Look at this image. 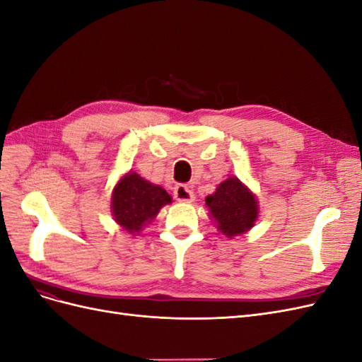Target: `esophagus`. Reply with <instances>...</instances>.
Wrapping results in <instances>:
<instances>
[{"instance_id":"esophagus-1","label":"esophagus","mask_w":362,"mask_h":362,"mask_svg":"<svg viewBox=\"0 0 362 362\" xmlns=\"http://www.w3.org/2000/svg\"><path fill=\"white\" fill-rule=\"evenodd\" d=\"M175 199L180 202H192L194 199V193L189 184H178L173 189Z\"/></svg>"}]
</instances>
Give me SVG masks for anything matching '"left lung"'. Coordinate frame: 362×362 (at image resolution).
I'll return each mask as SVG.
<instances>
[{"mask_svg": "<svg viewBox=\"0 0 362 362\" xmlns=\"http://www.w3.org/2000/svg\"><path fill=\"white\" fill-rule=\"evenodd\" d=\"M206 206L216 218L221 233L234 237L246 233L254 226L258 216V205L252 194L237 178H228L206 196Z\"/></svg>", "mask_w": 362, "mask_h": 362, "instance_id": "1", "label": "left lung"}]
</instances>
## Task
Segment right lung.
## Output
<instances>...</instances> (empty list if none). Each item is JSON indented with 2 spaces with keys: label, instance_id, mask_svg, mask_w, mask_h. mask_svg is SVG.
Returning <instances> with one entry per match:
<instances>
[{
  "label": "right lung",
  "instance_id": "add662e5",
  "mask_svg": "<svg viewBox=\"0 0 362 362\" xmlns=\"http://www.w3.org/2000/svg\"><path fill=\"white\" fill-rule=\"evenodd\" d=\"M172 201L168 192L139 177L127 173L113 192L112 210L115 221L129 234L139 233L140 228L152 221L163 205Z\"/></svg>",
  "mask_w": 362,
  "mask_h": 362
}]
</instances>
